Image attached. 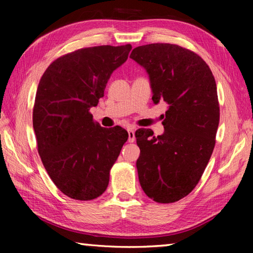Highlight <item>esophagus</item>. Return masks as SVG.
Returning <instances> with one entry per match:
<instances>
[{
	"label": "esophagus",
	"mask_w": 253,
	"mask_h": 253,
	"mask_svg": "<svg viewBox=\"0 0 253 253\" xmlns=\"http://www.w3.org/2000/svg\"><path fill=\"white\" fill-rule=\"evenodd\" d=\"M128 142L129 143H134L136 137H135V130L132 128H128Z\"/></svg>",
	"instance_id": "esophagus-1"
}]
</instances>
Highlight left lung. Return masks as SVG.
Segmentation results:
<instances>
[{
    "label": "left lung",
    "instance_id": "obj_1",
    "mask_svg": "<svg viewBox=\"0 0 253 253\" xmlns=\"http://www.w3.org/2000/svg\"><path fill=\"white\" fill-rule=\"evenodd\" d=\"M130 58L146 70L154 104L169 105L162 135L145 128L135 132L140 186L155 202H176L199 183L215 145V80L200 55L176 44L137 46Z\"/></svg>",
    "mask_w": 253,
    "mask_h": 253
}]
</instances>
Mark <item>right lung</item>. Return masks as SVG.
Segmentation results:
<instances>
[{"label":"right lung","instance_id":"obj_1","mask_svg":"<svg viewBox=\"0 0 253 253\" xmlns=\"http://www.w3.org/2000/svg\"><path fill=\"white\" fill-rule=\"evenodd\" d=\"M130 44L77 50L51 63L38 85L33 129L50 178L79 201L100 196L128 132L101 127L89 113L104 97L113 72L126 62Z\"/></svg>","mask_w":253,"mask_h":253}]
</instances>
